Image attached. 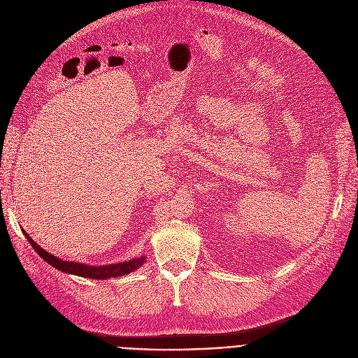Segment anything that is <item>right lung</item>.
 <instances>
[{
    "label": "right lung",
    "mask_w": 358,
    "mask_h": 358,
    "mask_svg": "<svg viewBox=\"0 0 358 358\" xmlns=\"http://www.w3.org/2000/svg\"><path fill=\"white\" fill-rule=\"evenodd\" d=\"M25 238L29 241L31 246L35 249V252L39 255V257L48 262L50 266L57 268L61 272L65 273H72V275H78L82 278H90V279H109V278H117V276H123L127 275L133 271H136L137 268H140L145 258L140 257L137 259H131L129 262H122V264H115V265H106V266H89V265H83V264H76V262H66L62 261L54 255L48 253L46 250H43L38 243H35V241L22 229Z\"/></svg>",
    "instance_id": "1"
}]
</instances>
